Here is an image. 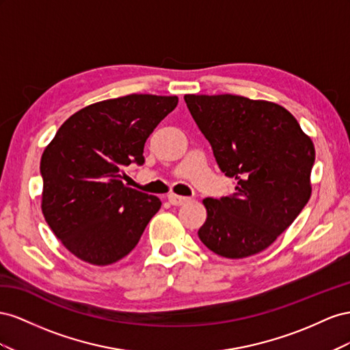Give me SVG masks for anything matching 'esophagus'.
I'll return each mask as SVG.
<instances>
[{
  "label": "esophagus",
  "instance_id": "34e87169",
  "mask_svg": "<svg viewBox=\"0 0 350 350\" xmlns=\"http://www.w3.org/2000/svg\"><path fill=\"white\" fill-rule=\"evenodd\" d=\"M187 201H189V198H186V196L174 195V193L168 195V202L172 204V205H183V204H185V202H187Z\"/></svg>",
  "mask_w": 350,
  "mask_h": 350
}]
</instances>
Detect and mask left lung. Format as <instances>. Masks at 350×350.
Instances as JSON below:
<instances>
[{
	"label": "left lung",
	"instance_id": "1",
	"mask_svg": "<svg viewBox=\"0 0 350 350\" xmlns=\"http://www.w3.org/2000/svg\"><path fill=\"white\" fill-rule=\"evenodd\" d=\"M218 168L236 180L233 195L206 198L201 242L224 258L264 251L311 198L315 148L282 105L239 95H185Z\"/></svg>",
	"mask_w": 350,
	"mask_h": 350
}]
</instances>
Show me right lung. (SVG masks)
<instances>
[{"instance_id":"right-lung-1","label":"right lung","mask_w":350,"mask_h":350,"mask_svg":"<svg viewBox=\"0 0 350 350\" xmlns=\"http://www.w3.org/2000/svg\"><path fill=\"white\" fill-rule=\"evenodd\" d=\"M177 103V96L132 94L88 105L45 148L42 213L82 261L108 265L126 256L161 208L157 196L127 187L122 173L145 163L146 139Z\"/></svg>"}]
</instances>
